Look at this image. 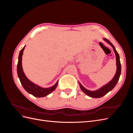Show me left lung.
Wrapping results in <instances>:
<instances>
[{
	"label": "left lung",
	"instance_id": "8db88e82",
	"mask_svg": "<svg viewBox=\"0 0 133 133\" xmlns=\"http://www.w3.org/2000/svg\"><path fill=\"white\" fill-rule=\"evenodd\" d=\"M103 40L105 42H106L108 44H109L111 46V47L113 49V50L115 54V57H116V73L114 75V76L112 79L110 80L109 82H108L105 85L102 86L101 88H100L99 89L96 90H89L85 88H84L82 84L80 82H79V84L80 89L81 90L85 93L86 95H88L91 98H101L102 96L106 95L108 92L110 91L113 88L115 87V85L117 84L118 80L120 78V75L121 74V70H122V67H121V64H120V57L118 53V52L116 51L114 46L112 45V44L109 41L108 39L106 38H103Z\"/></svg>",
	"mask_w": 133,
	"mask_h": 133
}]
</instances>
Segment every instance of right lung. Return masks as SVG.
I'll list each match as a JSON object with an SVG mask.
<instances>
[{
  "label": "right lung",
  "mask_w": 133,
  "mask_h": 133,
  "mask_svg": "<svg viewBox=\"0 0 133 133\" xmlns=\"http://www.w3.org/2000/svg\"><path fill=\"white\" fill-rule=\"evenodd\" d=\"M25 47V46H24L23 49L20 51L18 57V62L17 65V74L18 78L23 88L28 93L37 98L44 97V96L50 94L51 92H53L56 89L58 84V80L53 86L49 88H43L31 82L26 76L22 67V56Z\"/></svg>",
  "instance_id": "add662e5"
}]
</instances>
